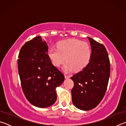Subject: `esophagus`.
<instances>
[{"label":"esophagus","instance_id":"1","mask_svg":"<svg viewBox=\"0 0 126 126\" xmlns=\"http://www.w3.org/2000/svg\"><path fill=\"white\" fill-rule=\"evenodd\" d=\"M64 77L65 79H68V78H69L70 77L69 76H67V75H64Z\"/></svg>","mask_w":126,"mask_h":126}]
</instances>
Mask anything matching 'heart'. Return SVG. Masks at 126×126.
<instances>
[{
	"mask_svg": "<svg viewBox=\"0 0 126 126\" xmlns=\"http://www.w3.org/2000/svg\"><path fill=\"white\" fill-rule=\"evenodd\" d=\"M48 55L53 64L59 67L66 61L63 69L65 72L82 71L86 68L92 57L89 44L77 39L59 42L57 48L50 47Z\"/></svg>",
	"mask_w": 126,
	"mask_h": 126,
	"instance_id": "heart-1",
	"label": "heart"
}]
</instances>
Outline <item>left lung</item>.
Listing matches in <instances>:
<instances>
[{
	"mask_svg": "<svg viewBox=\"0 0 126 126\" xmlns=\"http://www.w3.org/2000/svg\"><path fill=\"white\" fill-rule=\"evenodd\" d=\"M92 57L87 67L72 77V102L83 110H91L98 105L107 88L110 76V62L103 44L88 37Z\"/></svg>",
	"mask_w": 126,
	"mask_h": 126,
	"instance_id": "obj_1",
	"label": "left lung"
}]
</instances>
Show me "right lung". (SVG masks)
I'll list each match as a JSON object with an SVG mask.
<instances>
[{"mask_svg":"<svg viewBox=\"0 0 126 126\" xmlns=\"http://www.w3.org/2000/svg\"><path fill=\"white\" fill-rule=\"evenodd\" d=\"M47 43L38 36L23 45L18 55V68L23 93L30 103L39 108L54 104L55 89L64 76L53 65Z\"/></svg>","mask_w":126,"mask_h":126,"instance_id":"1","label":"right lung"}]
</instances>
